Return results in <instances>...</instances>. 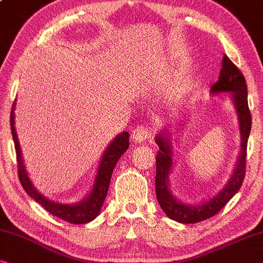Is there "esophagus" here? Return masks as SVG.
<instances>
[{
  "label": "esophagus",
  "mask_w": 263,
  "mask_h": 263,
  "mask_svg": "<svg viewBox=\"0 0 263 263\" xmlns=\"http://www.w3.org/2000/svg\"><path fill=\"white\" fill-rule=\"evenodd\" d=\"M151 137H153V130H151V127L147 126V125H140V126L136 127L133 130L131 138L133 142L142 143L144 140L150 139Z\"/></svg>",
  "instance_id": "34e87169"
}]
</instances>
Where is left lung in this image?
Instances as JSON below:
<instances>
[{
    "instance_id": "left-lung-1",
    "label": "left lung",
    "mask_w": 263,
    "mask_h": 263,
    "mask_svg": "<svg viewBox=\"0 0 263 263\" xmlns=\"http://www.w3.org/2000/svg\"><path fill=\"white\" fill-rule=\"evenodd\" d=\"M231 94V100L237 112L239 135H241V151L235 169L227 184L209 200L200 204H184L177 200L169 187V175L174 165V153L169 128H163L155 138L158 145L156 155V197L161 209L170 219L182 224H194L213 217L219 212L228 201L237 193L242 186L246 174L247 144L251 128V116L248 107V90L246 79L239 69L224 54L221 61L219 79L211 87V94Z\"/></svg>"
}]
</instances>
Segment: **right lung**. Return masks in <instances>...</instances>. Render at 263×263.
<instances>
[{"label":"right lung","instance_id":"add662e5","mask_svg":"<svg viewBox=\"0 0 263 263\" xmlns=\"http://www.w3.org/2000/svg\"><path fill=\"white\" fill-rule=\"evenodd\" d=\"M14 110H15V102H14L12 113H10V128H12V135L15 144L16 151V160H17V169H19V179L20 182L24 187L29 197L42 205L47 212H50L53 216H56L61 219L68 221L71 224H86L95 219L96 216L101 211V207L105 201L107 192H108L109 181L112 177V173L116 164L119 161L125 151L128 149L130 142H128V132H121L114 138L107 149L103 153L101 161H100L98 172L94 180V184L89 194L87 195L83 200L77 201L76 204H61L47 199L45 195H43L40 192L34 187L29 179L27 170H26L24 158H22V153L19 139L15 131V116H14Z\"/></svg>","mask_w":263,"mask_h":263}]
</instances>
